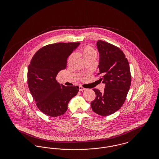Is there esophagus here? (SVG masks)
<instances>
[{
  "label": "esophagus",
  "mask_w": 159,
  "mask_h": 159,
  "mask_svg": "<svg viewBox=\"0 0 159 159\" xmlns=\"http://www.w3.org/2000/svg\"><path fill=\"white\" fill-rule=\"evenodd\" d=\"M79 90L80 91H83L84 90H85V89L82 87V86H79Z\"/></svg>",
  "instance_id": "obj_1"
}]
</instances>
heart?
<instances>
[{"label": "heart", "instance_id": "heart-1", "mask_svg": "<svg viewBox=\"0 0 159 159\" xmlns=\"http://www.w3.org/2000/svg\"><path fill=\"white\" fill-rule=\"evenodd\" d=\"M79 55L83 58V60L88 58V57H89L91 56H93V55H96V52L91 47L89 46H85L83 47L80 51H79ZM73 57V55H71L70 56L69 58H68V62H70L71 60H72Z\"/></svg>", "mask_w": 159, "mask_h": 159}]
</instances>
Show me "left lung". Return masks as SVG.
Returning a JSON list of instances; mask_svg holds the SVG:
<instances>
[{"mask_svg":"<svg viewBox=\"0 0 159 159\" xmlns=\"http://www.w3.org/2000/svg\"><path fill=\"white\" fill-rule=\"evenodd\" d=\"M97 47L99 55L98 75L106 86L104 92L93 89L96 98L91 104L95 113L106 116L116 112L125 102L131 75L128 61L119 48L102 40L97 42Z\"/></svg>","mask_w":159,"mask_h":159,"instance_id":"left-lung-1","label":"left lung"}]
</instances>
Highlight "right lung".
<instances>
[{
  "label": "right lung",
  "instance_id": "1",
  "mask_svg": "<svg viewBox=\"0 0 159 159\" xmlns=\"http://www.w3.org/2000/svg\"><path fill=\"white\" fill-rule=\"evenodd\" d=\"M80 43H57L40 48L33 57L28 67V86L38 108L55 117L65 113L70 99L79 86H65L56 80L59 71L67 66V60Z\"/></svg>",
  "mask_w": 159,
  "mask_h": 159
}]
</instances>
